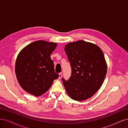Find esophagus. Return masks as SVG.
<instances>
[{
    "instance_id": "esophagus-1",
    "label": "esophagus",
    "mask_w": 128,
    "mask_h": 128,
    "mask_svg": "<svg viewBox=\"0 0 128 128\" xmlns=\"http://www.w3.org/2000/svg\"><path fill=\"white\" fill-rule=\"evenodd\" d=\"M62 73H59V79H61V78H62Z\"/></svg>"
}]
</instances>
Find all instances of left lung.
I'll use <instances>...</instances> for the list:
<instances>
[{
  "mask_svg": "<svg viewBox=\"0 0 128 128\" xmlns=\"http://www.w3.org/2000/svg\"><path fill=\"white\" fill-rule=\"evenodd\" d=\"M64 50L72 69L69 80L62 79L66 92L73 100H87L104 82L108 68L104 53L96 44L84 40L66 44Z\"/></svg>",
  "mask_w": 128,
  "mask_h": 128,
  "instance_id": "left-lung-1",
  "label": "left lung"
}]
</instances>
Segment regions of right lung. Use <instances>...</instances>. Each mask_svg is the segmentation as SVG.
I'll list each match as a JSON object with an SVG mask.
<instances>
[{"label": "right lung", "mask_w": 128, "mask_h": 128, "mask_svg": "<svg viewBox=\"0 0 128 128\" xmlns=\"http://www.w3.org/2000/svg\"><path fill=\"white\" fill-rule=\"evenodd\" d=\"M57 45L56 42L38 40L28 44L18 53L15 71L24 91L34 96H42L58 78L50 58Z\"/></svg>", "instance_id": "right-lung-1"}]
</instances>
